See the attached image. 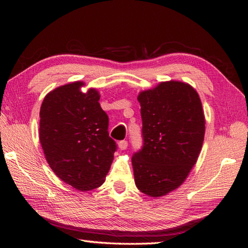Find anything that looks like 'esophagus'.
I'll use <instances>...</instances> for the list:
<instances>
[{"instance_id": "1", "label": "esophagus", "mask_w": 248, "mask_h": 248, "mask_svg": "<svg viewBox=\"0 0 248 248\" xmlns=\"http://www.w3.org/2000/svg\"><path fill=\"white\" fill-rule=\"evenodd\" d=\"M118 146H119V148H120L121 150L127 149V147H128V141H127V140H120L119 143H118Z\"/></svg>"}]
</instances>
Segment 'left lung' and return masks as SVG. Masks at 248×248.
<instances>
[{"label": "left lung", "mask_w": 248, "mask_h": 248, "mask_svg": "<svg viewBox=\"0 0 248 248\" xmlns=\"http://www.w3.org/2000/svg\"><path fill=\"white\" fill-rule=\"evenodd\" d=\"M143 146L133 154L135 184L151 197L181 186L196 163L204 138V116L188 84L163 82L140 93Z\"/></svg>", "instance_id": "left-lung-1"}]
</instances>
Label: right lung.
Listing matches in <instances>:
<instances>
[{"mask_svg":"<svg viewBox=\"0 0 248 248\" xmlns=\"http://www.w3.org/2000/svg\"><path fill=\"white\" fill-rule=\"evenodd\" d=\"M82 85L67 84L45 97L39 140L55 175L77 189L91 191L104 182L117 144L108 135V116L98 92L84 93Z\"/></svg>","mask_w":248,"mask_h":248,"instance_id":"right-lung-1","label":"right lung"}]
</instances>
